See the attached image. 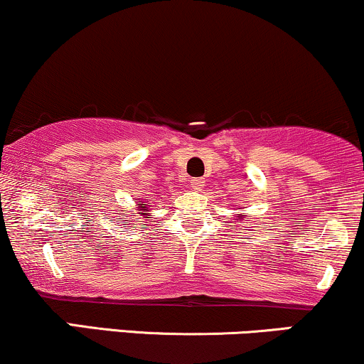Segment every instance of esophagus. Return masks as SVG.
Wrapping results in <instances>:
<instances>
[{
  "label": "esophagus",
  "instance_id": "esophagus-1",
  "mask_svg": "<svg viewBox=\"0 0 364 364\" xmlns=\"http://www.w3.org/2000/svg\"><path fill=\"white\" fill-rule=\"evenodd\" d=\"M190 186H191V190H193V191H201V190H203V186H205V181L201 178H195V179H191V181H190Z\"/></svg>",
  "mask_w": 364,
  "mask_h": 364
}]
</instances>
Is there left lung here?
Returning <instances> with one entry per match:
<instances>
[{"label":"left lung","mask_w":364,"mask_h":364,"mask_svg":"<svg viewBox=\"0 0 364 364\" xmlns=\"http://www.w3.org/2000/svg\"><path fill=\"white\" fill-rule=\"evenodd\" d=\"M239 218H242V217H239ZM239 218H237V220H239Z\"/></svg>","instance_id":"1"}]
</instances>
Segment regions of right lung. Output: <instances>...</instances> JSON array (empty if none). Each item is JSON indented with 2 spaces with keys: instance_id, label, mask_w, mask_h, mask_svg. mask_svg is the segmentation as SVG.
Segmentation results:
<instances>
[{
  "instance_id": "right-lung-1",
  "label": "right lung",
  "mask_w": 364,
  "mask_h": 364,
  "mask_svg": "<svg viewBox=\"0 0 364 364\" xmlns=\"http://www.w3.org/2000/svg\"><path fill=\"white\" fill-rule=\"evenodd\" d=\"M135 210H137V212H139L140 215H142L144 218H147V220H149V218H152L151 213H149V205H147V203H144L142 200H139L137 203H135ZM124 212H125V210H124ZM130 222H132V220H122V224H124V225H129Z\"/></svg>"
}]
</instances>
